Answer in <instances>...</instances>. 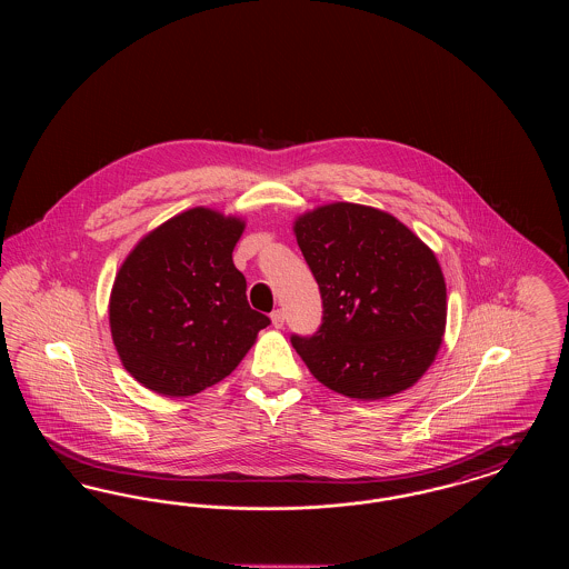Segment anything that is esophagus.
I'll use <instances>...</instances> for the list:
<instances>
[{
	"mask_svg": "<svg viewBox=\"0 0 569 569\" xmlns=\"http://www.w3.org/2000/svg\"><path fill=\"white\" fill-rule=\"evenodd\" d=\"M271 322L274 328H283V322H286V313L281 311V309H277V311H272L271 313Z\"/></svg>",
	"mask_w": 569,
	"mask_h": 569,
	"instance_id": "1",
	"label": "esophagus"
}]
</instances>
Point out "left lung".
<instances>
[{
	"instance_id": "obj_1",
	"label": "left lung",
	"mask_w": 569,
	"mask_h": 569,
	"mask_svg": "<svg viewBox=\"0 0 569 569\" xmlns=\"http://www.w3.org/2000/svg\"><path fill=\"white\" fill-rule=\"evenodd\" d=\"M325 318L292 337L311 376L360 401L411 388L433 365L446 332V279L433 249L386 211L330 202L295 219Z\"/></svg>"
}]
</instances>
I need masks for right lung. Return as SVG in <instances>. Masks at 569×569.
<instances>
[{
    "label": "right lung",
    "mask_w": 569,
    "mask_h": 569,
    "mask_svg": "<svg viewBox=\"0 0 569 569\" xmlns=\"http://www.w3.org/2000/svg\"><path fill=\"white\" fill-rule=\"evenodd\" d=\"M241 217L196 207L147 232L119 267L109 300L121 365L162 397H191L228 378L271 325L247 302L232 262Z\"/></svg>",
    "instance_id": "obj_1"
}]
</instances>
